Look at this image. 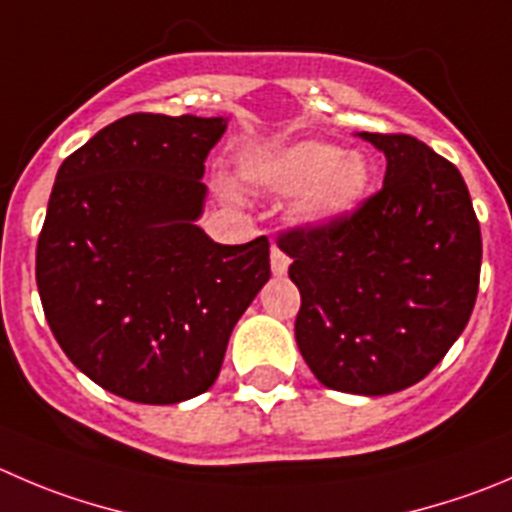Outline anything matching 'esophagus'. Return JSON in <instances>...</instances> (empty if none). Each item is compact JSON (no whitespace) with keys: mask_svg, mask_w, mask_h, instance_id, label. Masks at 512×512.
<instances>
[{"mask_svg":"<svg viewBox=\"0 0 512 512\" xmlns=\"http://www.w3.org/2000/svg\"><path fill=\"white\" fill-rule=\"evenodd\" d=\"M271 271L276 276H284L289 271V256L279 246H271Z\"/></svg>","mask_w":512,"mask_h":512,"instance_id":"34e87169","label":"esophagus"}]
</instances>
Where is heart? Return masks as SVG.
Masks as SVG:
<instances>
[{
    "instance_id": "heart-1",
    "label": "heart",
    "mask_w": 512,
    "mask_h": 512,
    "mask_svg": "<svg viewBox=\"0 0 512 512\" xmlns=\"http://www.w3.org/2000/svg\"><path fill=\"white\" fill-rule=\"evenodd\" d=\"M243 178L281 193L304 188L301 216L329 221L357 206L369 188V163L357 150H342L324 140H304L284 153L248 160Z\"/></svg>"
}]
</instances>
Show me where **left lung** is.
Returning <instances> with one entry per match:
<instances>
[{"mask_svg": "<svg viewBox=\"0 0 512 512\" xmlns=\"http://www.w3.org/2000/svg\"><path fill=\"white\" fill-rule=\"evenodd\" d=\"M387 155L384 186L354 211L276 243L301 294L294 334L337 392L392 394L425 379L478 299L483 238L460 170L405 133H362Z\"/></svg>", "mask_w": 512, "mask_h": 512, "instance_id": "1", "label": "left lung"}]
</instances>
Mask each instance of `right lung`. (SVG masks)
Returning a JSON list of instances; mask_svg holds the SVG:
<instances>
[{
	"label": "right lung",
	"instance_id": "right-lung-1",
	"mask_svg": "<svg viewBox=\"0 0 512 512\" xmlns=\"http://www.w3.org/2000/svg\"><path fill=\"white\" fill-rule=\"evenodd\" d=\"M226 118L133 113L60 165L37 241V289L62 352L140 405L203 394L269 281V238L213 243L206 158Z\"/></svg>",
	"mask_w": 512,
	"mask_h": 512
}]
</instances>
